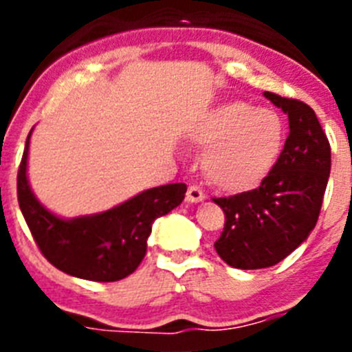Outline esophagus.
Listing matches in <instances>:
<instances>
[{"label":"esophagus","instance_id":"1","mask_svg":"<svg viewBox=\"0 0 352 352\" xmlns=\"http://www.w3.org/2000/svg\"><path fill=\"white\" fill-rule=\"evenodd\" d=\"M204 199H206V195H204L201 186L197 185L188 186V190H186V201H188V203H201V201H204Z\"/></svg>","mask_w":352,"mask_h":352}]
</instances>
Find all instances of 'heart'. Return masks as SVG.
<instances>
[{
  "instance_id": "obj_1",
  "label": "heart",
  "mask_w": 352,
  "mask_h": 352,
  "mask_svg": "<svg viewBox=\"0 0 352 352\" xmlns=\"http://www.w3.org/2000/svg\"><path fill=\"white\" fill-rule=\"evenodd\" d=\"M284 139L282 118L247 102L214 107L192 130L194 144L206 151V178L226 192L259 186L280 158Z\"/></svg>"
}]
</instances>
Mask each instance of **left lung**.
I'll return each instance as SVG.
<instances>
[{"label":"left lung","mask_w":352,"mask_h":352,"mask_svg":"<svg viewBox=\"0 0 352 352\" xmlns=\"http://www.w3.org/2000/svg\"><path fill=\"white\" fill-rule=\"evenodd\" d=\"M289 116V135L257 188L213 199L226 214L214 250L238 270L270 268L296 250L316 227L331 169V148L310 105L264 93Z\"/></svg>","instance_id":"left-lung-1"}]
</instances>
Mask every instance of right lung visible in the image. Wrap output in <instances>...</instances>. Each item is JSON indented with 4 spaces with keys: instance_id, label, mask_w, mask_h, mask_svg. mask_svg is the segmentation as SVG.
Returning a JSON list of instances; mask_svg holds the SVG:
<instances>
[{
    "instance_id": "add662e5",
    "label": "right lung",
    "mask_w": 352,
    "mask_h": 352,
    "mask_svg": "<svg viewBox=\"0 0 352 352\" xmlns=\"http://www.w3.org/2000/svg\"><path fill=\"white\" fill-rule=\"evenodd\" d=\"M28 146L30 135L17 173L19 208L42 256L67 275L93 282H116L129 276L144 259L155 219L185 199V183H173L149 188L95 217L61 220L31 194L26 178Z\"/></svg>"
}]
</instances>
